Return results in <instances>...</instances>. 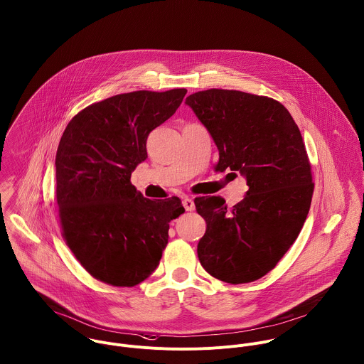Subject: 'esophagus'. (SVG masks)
<instances>
[{
	"label": "esophagus",
	"mask_w": 364,
	"mask_h": 364,
	"mask_svg": "<svg viewBox=\"0 0 364 364\" xmlns=\"http://www.w3.org/2000/svg\"><path fill=\"white\" fill-rule=\"evenodd\" d=\"M183 205H184L186 211H194V208H196V204H194V201L191 198H184L183 200Z\"/></svg>",
	"instance_id": "obj_1"
}]
</instances>
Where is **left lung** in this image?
<instances>
[{
  "label": "left lung",
  "instance_id": "left-lung-1",
  "mask_svg": "<svg viewBox=\"0 0 364 364\" xmlns=\"http://www.w3.org/2000/svg\"><path fill=\"white\" fill-rule=\"evenodd\" d=\"M186 104L218 147L217 170L239 171L249 186L232 210L220 197L194 200L207 222L200 263L225 283L255 282L286 255L311 207L314 183L301 132L287 108L269 97L211 88Z\"/></svg>",
  "mask_w": 364,
  "mask_h": 364
}]
</instances>
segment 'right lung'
<instances>
[{
    "instance_id": "right-lung-1",
    "label": "right lung",
    "mask_w": 364,
    "mask_h": 364,
    "mask_svg": "<svg viewBox=\"0 0 364 364\" xmlns=\"http://www.w3.org/2000/svg\"><path fill=\"white\" fill-rule=\"evenodd\" d=\"M187 90L134 91L95 102L66 127L56 153L63 236L97 280L134 287L159 266L180 198L151 201L131 184L147 159L149 134L180 107Z\"/></svg>"
}]
</instances>
